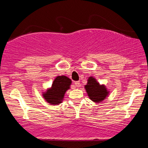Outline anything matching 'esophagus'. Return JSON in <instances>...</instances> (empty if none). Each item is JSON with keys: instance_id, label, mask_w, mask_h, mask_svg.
<instances>
[{"instance_id": "1", "label": "esophagus", "mask_w": 148, "mask_h": 148, "mask_svg": "<svg viewBox=\"0 0 148 148\" xmlns=\"http://www.w3.org/2000/svg\"><path fill=\"white\" fill-rule=\"evenodd\" d=\"M74 85H75L76 87H79L80 86V82L79 81H75V82H74Z\"/></svg>"}]
</instances>
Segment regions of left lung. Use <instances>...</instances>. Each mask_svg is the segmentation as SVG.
Instances as JSON below:
<instances>
[{
    "label": "left lung",
    "instance_id": "left-lung-1",
    "mask_svg": "<svg viewBox=\"0 0 148 148\" xmlns=\"http://www.w3.org/2000/svg\"><path fill=\"white\" fill-rule=\"evenodd\" d=\"M90 99L94 102H101L106 98L108 94L106 87L103 85H99L96 79L93 77H89L88 84L85 86Z\"/></svg>",
    "mask_w": 148,
    "mask_h": 148
}]
</instances>
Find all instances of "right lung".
Masks as SVG:
<instances>
[{"label":"right lung","mask_w":148,"mask_h":148,"mask_svg":"<svg viewBox=\"0 0 148 148\" xmlns=\"http://www.w3.org/2000/svg\"><path fill=\"white\" fill-rule=\"evenodd\" d=\"M72 81L65 76H58L53 82L52 86L43 97L46 101L51 104H59L62 102L64 93L69 88Z\"/></svg>","instance_id":"add662e5"}]
</instances>
